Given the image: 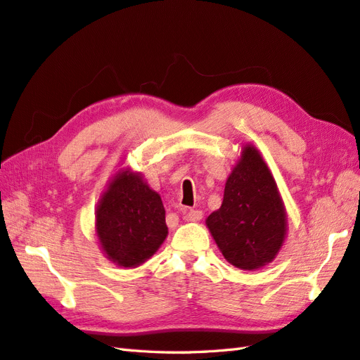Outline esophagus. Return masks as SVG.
Instances as JSON below:
<instances>
[{"label":"esophagus","instance_id":"34e87169","mask_svg":"<svg viewBox=\"0 0 360 360\" xmlns=\"http://www.w3.org/2000/svg\"><path fill=\"white\" fill-rule=\"evenodd\" d=\"M200 219H202V211L199 210H188L186 216H184V220H186V222H198Z\"/></svg>","mask_w":360,"mask_h":360}]
</instances>
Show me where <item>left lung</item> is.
<instances>
[{
    "mask_svg": "<svg viewBox=\"0 0 360 360\" xmlns=\"http://www.w3.org/2000/svg\"><path fill=\"white\" fill-rule=\"evenodd\" d=\"M205 225L225 260L238 269L257 271L278 255L288 236V214L268 164L252 144L242 146L222 205Z\"/></svg>",
    "mask_w": 360,
    "mask_h": 360,
    "instance_id": "1",
    "label": "left lung"
}]
</instances>
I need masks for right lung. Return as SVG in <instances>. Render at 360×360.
I'll list each match as a JSON object with an SVG mask.
<instances>
[{
	"instance_id": "right-lung-1",
	"label": "right lung",
	"mask_w": 360,
	"mask_h": 360,
	"mask_svg": "<svg viewBox=\"0 0 360 360\" xmlns=\"http://www.w3.org/2000/svg\"><path fill=\"white\" fill-rule=\"evenodd\" d=\"M167 234L161 196L140 172L120 169L109 179L96 208L101 252L120 268H136L160 250Z\"/></svg>"
}]
</instances>
